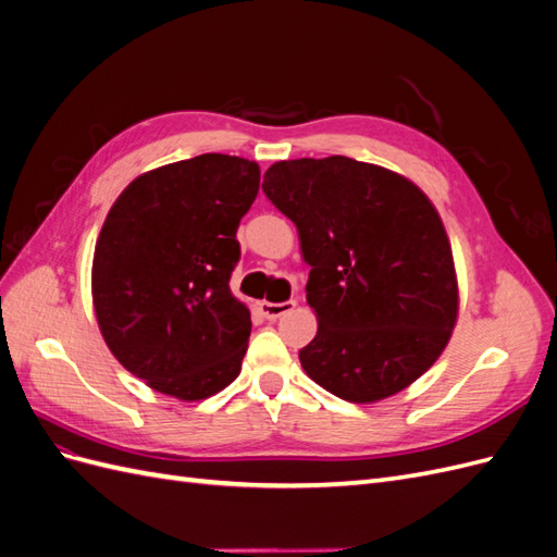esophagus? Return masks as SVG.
Masks as SVG:
<instances>
[{
    "label": "esophagus",
    "mask_w": 557,
    "mask_h": 557,
    "mask_svg": "<svg viewBox=\"0 0 557 557\" xmlns=\"http://www.w3.org/2000/svg\"><path fill=\"white\" fill-rule=\"evenodd\" d=\"M295 307H297L295 299H288V301H260V313L267 320H276V318H281L285 313H290Z\"/></svg>",
    "instance_id": "obj_1"
}]
</instances>
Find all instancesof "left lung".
Wrapping results in <instances>:
<instances>
[{
	"instance_id": "left-lung-1",
	"label": "left lung",
	"mask_w": 557,
	"mask_h": 557,
	"mask_svg": "<svg viewBox=\"0 0 557 557\" xmlns=\"http://www.w3.org/2000/svg\"><path fill=\"white\" fill-rule=\"evenodd\" d=\"M262 190L297 227L318 315L299 350L327 393L369 404L411 385L458 320V281L440 213L391 170L332 156L283 160Z\"/></svg>"
}]
</instances>
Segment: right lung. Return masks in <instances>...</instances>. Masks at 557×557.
I'll use <instances>...</instances> for the list:
<instances>
[{"mask_svg": "<svg viewBox=\"0 0 557 557\" xmlns=\"http://www.w3.org/2000/svg\"><path fill=\"white\" fill-rule=\"evenodd\" d=\"M258 188V162L205 153L141 174L111 207L92 305L115 360L153 391L197 401L239 376L250 311L230 276Z\"/></svg>", "mask_w": 557, "mask_h": 557, "instance_id": "add662e5", "label": "right lung"}]
</instances>
